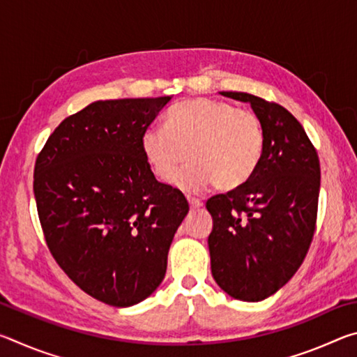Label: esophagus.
<instances>
[{
    "instance_id": "34e87169",
    "label": "esophagus",
    "mask_w": 357,
    "mask_h": 357,
    "mask_svg": "<svg viewBox=\"0 0 357 357\" xmlns=\"http://www.w3.org/2000/svg\"><path fill=\"white\" fill-rule=\"evenodd\" d=\"M187 200H189V204H190V208H192V209H198V208H202V206H203V202L197 200V198H190V197H187Z\"/></svg>"
}]
</instances>
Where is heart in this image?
I'll return each mask as SVG.
<instances>
[{"label":"heart","instance_id":"1","mask_svg":"<svg viewBox=\"0 0 357 357\" xmlns=\"http://www.w3.org/2000/svg\"><path fill=\"white\" fill-rule=\"evenodd\" d=\"M142 153L157 178L181 190L202 192L209 184L233 190L252 178L264 149L263 124L255 113L225 100L195 98L165 116V128L151 126L142 135Z\"/></svg>","mask_w":357,"mask_h":357}]
</instances>
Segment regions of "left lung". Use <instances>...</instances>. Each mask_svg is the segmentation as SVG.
Listing matches in <instances>:
<instances>
[{
    "instance_id": "obj_1",
    "label": "left lung",
    "mask_w": 357,
    "mask_h": 357,
    "mask_svg": "<svg viewBox=\"0 0 357 357\" xmlns=\"http://www.w3.org/2000/svg\"><path fill=\"white\" fill-rule=\"evenodd\" d=\"M220 94L250 104L263 124L264 149L247 183L206 202L213 217L211 273L231 298L258 302L291 279L309 250L319 160L304 128L287 108L249 93Z\"/></svg>"
}]
</instances>
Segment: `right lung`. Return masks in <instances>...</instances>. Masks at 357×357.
<instances>
[{
  "instance_id": "1",
  "label": "right lung",
  "mask_w": 357,
  "mask_h": 357,
  "mask_svg": "<svg viewBox=\"0 0 357 357\" xmlns=\"http://www.w3.org/2000/svg\"><path fill=\"white\" fill-rule=\"evenodd\" d=\"M172 98L96 100L36 160L34 198L53 258L84 293L130 307L155 291L189 203L154 178L142 135Z\"/></svg>"
}]
</instances>
